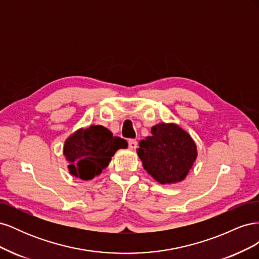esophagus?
Instances as JSON below:
<instances>
[{
	"instance_id": "obj_1",
	"label": "esophagus",
	"mask_w": 259,
	"mask_h": 259,
	"mask_svg": "<svg viewBox=\"0 0 259 259\" xmlns=\"http://www.w3.org/2000/svg\"><path fill=\"white\" fill-rule=\"evenodd\" d=\"M128 148L132 149V150H135L137 148V142L135 139H130L128 140Z\"/></svg>"
}]
</instances>
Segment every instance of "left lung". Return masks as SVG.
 <instances>
[{
  "instance_id": "obj_1",
  "label": "left lung",
  "mask_w": 259,
  "mask_h": 259,
  "mask_svg": "<svg viewBox=\"0 0 259 259\" xmlns=\"http://www.w3.org/2000/svg\"><path fill=\"white\" fill-rule=\"evenodd\" d=\"M151 134L137 149L144 168L162 185L182 182L198 155L192 138L173 123L154 125Z\"/></svg>"
}]
</instances>
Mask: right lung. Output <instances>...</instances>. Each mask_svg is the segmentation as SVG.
<instances>
[{
    "label": "right lung",
    "mask_w": 259,
    "mask_h": 259,
    "mask_svg": "<svg viewBox=\"0 0 259 259\" xmlns=\"http://www.w3.org/2000/svg\"><path fill=\"white\" fill-rule=\"evenodd\" d=\"M121 148H127L126 140L113 136L101 125H92L76 131L66 140L64 154L70 174L90 180L108 166L111 156Z\"/></svg>",
    "instance_id": "right-lung-1"
}]
</instances>
